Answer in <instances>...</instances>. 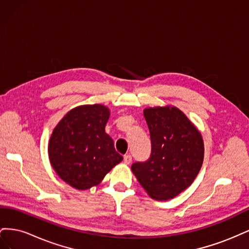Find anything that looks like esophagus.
<instances>
[{
  "label": "esophagus",
  "mask_w": 249,
  "mask_h": 249,
  "mask_svg": "<svg viewBox=\"0 0 249 249\" xmlns=\"http://www.w3.org/2000/svg\"><path fill=\"white\" fill-rule=\"evenodd\" d=\"M131 162H132V157L130 155H125L124 157V163L126 164V165H129Z\"/></svg>",
  "instance_id": "esophagus-1"
}]
</instances>
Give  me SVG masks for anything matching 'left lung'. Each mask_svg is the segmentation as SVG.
Masks as SVG:
<instances>
[{
  "instance_id": "left-lung-1",
  "label": "left lung",
  "mask_w": 249,
  "mask_h": 249,
  "mask_svg": "<svg viewBox=\"0 0 249 249\" xmlns=\"http://www.w3.org/2000/svg\"><path fill=\"white\" fill-rule=\"evenodd\" d=\"M143 115L150 134L152 154L132 171L150 197L167 200L189 187L203 162L200 132L177 107L146 108Z\"/></svg>"
}]
</instances>
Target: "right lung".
<instances>
[{
	"instance_id": "right-lung-1",
	"label": "right lung",
	"mask_w": 249,
	"mask_h": 249,
	"mask_svg": "<svg viewBox=\"0 0 249 249\" xmlns=\"http://www.w3.org/2000/svg\"><path fill=\"white\" fill-rule=\"evenodd\" d=\"M110 110L104 105L71 109L60 120L49 142V158L60 178L78 190L99 185L123 161L105 132Z\"/></svg>"
}]
</instances>
